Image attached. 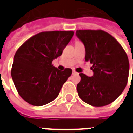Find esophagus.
<instances>
[{
  "instance_id": "34e87169",
  "label": "esophagus",
  "mask_w": 133,
  "mask_h": 133,
  "mask_svg": "<svg viewBox=\"0 0 133 133\" xmlns=\"http://www.w3.org/2000/svg\"><path fill=\"white\" fill-rule=\"evenodd\" d=\"M77 74H78V72H76L75 70H72V75H77Z\"/></svg>"
}]
</instances>
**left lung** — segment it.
Returning a JSON list of instances; mask_svg holds the SVG:
<instances>
[{"label": "left lung", "instance_id": "1", "mask_svg": "<svg viewBox=\"0 0 133 133\" xmlns=\"http://www.w3.org/2000/svg\"><path fill=\"white\" fill-rule=\"evenodd\" d=\"M76 35L83 43L85 60L92 64L94 73L92 77L79 74L78 95L90 105H107L120 96L128 83V55L118 41L104 30H78Z\"/></svg>", "mask_w": 133, "mask_h": 133}]
</instances>
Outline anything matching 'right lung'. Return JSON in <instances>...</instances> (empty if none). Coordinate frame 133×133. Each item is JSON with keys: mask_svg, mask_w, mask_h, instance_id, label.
I'll return each instance as SVG.
<instances>
[{"mask_svg": "<svg viewBox=\"0 0 133 133\" xmlns=\"http://www.w3.org/2000/svg\"><path fill=\"white\" fill-rule=\"evenodd\" d=\"M74 34L70 31H44L28 39L16 51L11 76L20 96L32 105L50 103L59 95L72 70L61 71L52 61L61 56Z\"/></svg>", "mask_w": 133, "mask_h": 133, "instance_id": "add662e5", "label": "right lung"}]
</instances>
